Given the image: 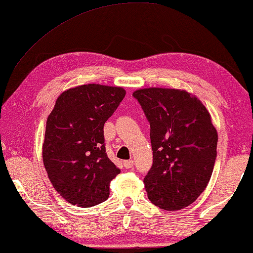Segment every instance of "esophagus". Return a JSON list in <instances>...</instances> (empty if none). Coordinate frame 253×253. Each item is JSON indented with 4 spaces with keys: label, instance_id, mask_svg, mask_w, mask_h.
I'll return each mask as SVG.
<instances>
[{
    "label": "esophagus",
    "instance_id": "esophagus-1",
    "mask_svg": "<svg viewBox=\"0 0 253 253\" xmlns=\"http://www.w3.org/2000/svg\"><path fill=\"white\" fill-rule=\"evenodd\" d=\"M133 164H134L133 160H128V161H124V167H125L126 169H130V168H133Z\"/></svg>",
    "mask_w": 253,
    "mask_h": 253
}]
</instances>
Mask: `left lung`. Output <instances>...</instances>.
Segmentation results:
<instances>
[{"label": "left lung", "mask_w": 253, "mask_h": 253, "mask_svg": "<svg viewBox=\"0 0 253 253\" xmlns=\"http://www.w3.org/2000/svg\"><path fill=\"white\" fill-rule=\"evenodd\" d=\"M133 95L151 127L147 197L162 210H182L206 189L213 173L218 135L211 114L186 90L145 87Z\"/></svg>", "instance_id": "left-lung-1"}]
</instances>
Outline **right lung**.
Listing matches in <instances>:
<instances>
[{
  "label": "right lung",
  "mask_w": 253,
  "mask_h": 253,
  "mask_svg": "<svg viewBox=\"0 0 253 253\" xmlns=\"http://www.w3.org/2000/svg\"><path fill=\"white\" fill-rule=\"evenodd\" d=\"M126 94L122 86L84 84L59 95L46 122L42 161L55 190L72 205L109 197L120 170L108 158L103 125Z\"/></svg>",
  "instance_id": "1"
}]
</instances>
